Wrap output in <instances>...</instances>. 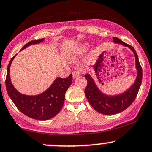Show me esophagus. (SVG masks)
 I'll return each instance as SVG.
<instances>
[{"mask_svg": "<svg viewBox=\"0 0 152 152\" xmlns=\"http://www.w3.org/2000/svg\"><path fill=\"white\" fill-rule=\"evenodd\" d=\"M78 76H79V73L77 72V71H74V72H73V78H74V79L78 78Z\"/></svg>", "mask_w": 152, "mask_h": 152, "instance_id": "obj_1", "label": "esophagus"}]
</instances>
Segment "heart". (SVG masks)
Returning <instances> with one entry per match:
<instances>
[{
  "label": "heart",
  "instance_id": "b5f03b06",
  "mask_svg": "<svg viewBox=\"0 0 152 152\" xmlns=\"http://www.w3.org/2000/svg\"><path fill=\"white\" fill-rule=\"evenodd\" d=\"M88 43H84L76 49V52H75V54H76V55H77V54L78 55L83 54V53H85L88 50Z\"/></svg>",
  "mask_w": 152,
  "mask_h": 152
}]
</instances>
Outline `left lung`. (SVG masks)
Here are the masks:
<instances>
[{
  "label": "left lung",
  "instance_id": "left-lung-1",
  "mask_svg": "<svg viewBox=\"0 0 152 152\" xmlns=\"http://www.w3.org/2000/svg\"><path fill=\"white\" fill-rule=\"evenodd\" d=\"M115 44H120L122 46L128 47L134 53L135 57V67L137 76L134 83L121 94L116 95H107L100 90L96 82L90 74L85 75L88 84L85 89V94L89 103L97 112L103 115H115L127 109L134 101L139 89L141 86L142 79V69L141 67L137 54L135 49L130 45H127L117 37L113 38Z\"/></svg>",
  "mask_w": 152,
  "mask_h": 152
}]
</instances>
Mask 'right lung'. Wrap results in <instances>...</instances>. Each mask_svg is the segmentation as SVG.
<instances>
[{"label": "right lung", "mask_w": 152, "mask_h": 152, "mask_svg": "<svg viewBox=\"0 0 152 152\" xmlns=\"http://www.w3.org/2000/svg\"><path fill=\"white\" fill-rule=\"evenodd\" d=\"M44 39L45 38L30 41L21 50L30 45L42 42ZM15 56L11 58L7 69L5 86L9 97L20 112L31 118L47 120L54 118L59 113L64 105L66 91L72 83V74H70L69 77L66 78H56L52 85L40 94L35 96L22 94L13 86L10 76V65Z\"/></svg>", "instance_id": "add662e5"}]
</instances>
